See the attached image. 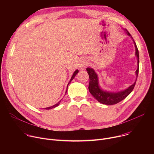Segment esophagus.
Returning a JSON list of instances; mask_svg holds the SVG:
<instances>
[{"label": "esophagus", "instance_id": "obj_1", "mask_svg": "<svg viewBox=\"0 0 154 154\" xmlns=\"http://www.w3.org/2000/svg\"><path fill=\"white\" fill-rule=\"evenodd\" d=\"M88 60H86L85 58L82 60V61H80V63L79 64L80 69H85V68L86 67V66H88Z\"/></svg>", "mask_w": 154, "mask_h": 154}]
</instances>
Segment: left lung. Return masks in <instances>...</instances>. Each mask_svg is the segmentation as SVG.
Here are the masks:
<instances>
[{
	"label": "left lung",
	"instance_id": "obj_1",
	"mask_svg": "<svg viewBox=\"0 0 154 154\" xmlns=\"http://www.w3.org/2000/svg\"><path fill=\"white\" fill-rule=\"evenodd\" d=\"M125 32L127 33L128 35L131 37V35L127 30H125ZM133 40H134L135 49H136L135 55L138 58V68H137V70L136 71L137 77H138V72H139V52H138V48L136 45V43L134 39ZM86 71L88 74L89 78H90V83H89V86H88L89 91L93 95V96H94V97L98 100V102L105 105H114L124 100L125 97H127L130 94V93L131 91H133L137 82V80H136L135 83L133 85H131L130 87H128L127 89H126L124 91L115 93L106 92L102 90L100 88L99 83H98L97 75L96 73L94 72V70L90 68H87Z\"/></svg>",
	"mask_w": 154,
	"mask_h": 154
}]
</instances>
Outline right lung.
I'll list each match as a JSON object with an SVG mask.
<instances>
[{"label":"right lung","mask_w":154,"mask_h":154,"mask_svg":"<svg viewBox=\"0 0 154 154\" xmlns=\"http://www.w3.org/2000/svg\"><path fill=\"white\" fill-rule=\"evenodd\" d=\"M78 72H79V71L78 70H76L74 72V74H73V75H72V77H71V80H70V81H69V82L68 83V85H69V84L71 83V82L72 81V80H73V79L75 77V76L76 75V74L78 73ZM67 90H68V87H67ZM67 90H66V92H67ZM61 101V100H60ZM60 101H59L57 103H56L55 105H53V106H50V107H48V108H45V109H52V108H55V107H56V106H57L59 104H60Z\"/></svg>","instance_id":"right-lung-1"}]
</instances>
